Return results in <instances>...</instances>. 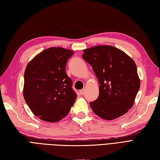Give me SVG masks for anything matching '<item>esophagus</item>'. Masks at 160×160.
<instances>
[{
	"mask_svg": "<svg viewBox=\"0 0 160 160\" xmlns=\"http://www.w3.org/2000/svg\"><path fill=\"white\" fill-rule=\"evenodd\" d=\"M79 93H80L81 95H83L84 93H85V89H81V90H80V91H79Z\"/></svg>",
	"mask_w": 160,
	"mask_h": 160,
	"instance_id": "34e87169",
	"label": "esophagus"
}]
</instances>
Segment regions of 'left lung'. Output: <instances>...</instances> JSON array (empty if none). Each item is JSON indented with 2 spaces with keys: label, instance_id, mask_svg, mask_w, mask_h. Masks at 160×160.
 I'll return each instance as SVG.
<instances>
[{
  "label": "left lung",
  "instance_id": "8db88e82",
  "mask_svg": "<svg viewBox=\"0 0 160 160\" xmlns=\"http://www.w3.org/2000/svg\"><path fill=\"white\" fill-rule=\"evenodd\" d=\"M82 57L92 66L100 84L98 98L89 102L92 111L106 120L126 114L133 106L141 85L134 60L111 45L85 49Z\"/></svg>",
  "mask_w": 160,
  "mask_h": 160
}]
</instances>
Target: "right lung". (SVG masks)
Returning <instances> with one entry per match:
<instances>
[{"label": "right lung", "mask_w": 160, "mask_h": 160, "mask_svg": "<svg viewBox=\"0 0 160 160\" xmlns=\"http://www.w3.org/2000/svg\"><path fill=\"white\" fill-rule=\"evenodd\" d=\"M72 50L50 48L35 56L24 72V97L33 114L57 122L67 116L77 99L72 81L66 73Z\"/></svg>", "instance_id": "add662e5"}]
</instances>
